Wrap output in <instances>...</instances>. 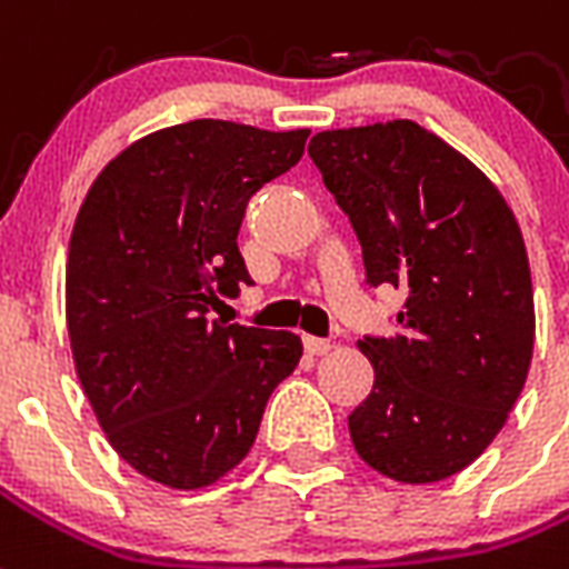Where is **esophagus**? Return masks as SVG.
Returning a JSON list of instances; mask_svg holds the SVG:
<instances>
[{
	"mask_svg": "<svg viewBox=\"0 0 569 569\" xmlns=\"http://www.w3.org/2000/svg\"><path fill=\"white\" fill-rule=\"evenodd\" d=\"M302 347H306L308 356H323L332 350V341H326V338H315V335H306V338H302Z\"/></svg>",
	"mask_w": 569,
	"mask_h": 569,
	"instance_id": "esophagus-1",
	"label": "esophagus"
}]
</instances>
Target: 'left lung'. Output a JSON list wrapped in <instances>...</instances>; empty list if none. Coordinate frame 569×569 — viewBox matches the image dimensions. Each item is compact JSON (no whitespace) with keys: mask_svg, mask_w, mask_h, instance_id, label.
<instances>
[{"mask_svg":"<svg viewBox=\"0 0 569 569\" xmlns=\"http://www.w3.org/2000/svg\"><path fill=\"white\" fill-rule=\"evenodd\" d=\"M362 246L365 281L407 290L398 335H365L371 395L356 453L400 483L478 460L526 386L531 270L513 210L478 166L416 121L326 130L308 144Z\"/></svg>","mask_w":569,"mask_h":569,"instance_id":"1","label":"left lung"}]
</instances>
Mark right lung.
Instances as JSON below:
<instances>
[{
	"mask_svg": "<svg viewBox=\"0 0 569 569\" xmlns=\"http://www.w3.org/2000/svg\"><path fill=\"white\" fill-rule=\"evenodd\" d=\"M308 130L189 121L144 136L88 189L70 234L68 332L86 398L121 460L201 490L252 448L293 332L210 320L252 284L237 231L249 198L290 171Z\"/></svg>",
	"mask_w": 569,
	"mask_h": 569,
	"instance_id": "obj_1",
	"label": "right lung"
}]
</instances>
